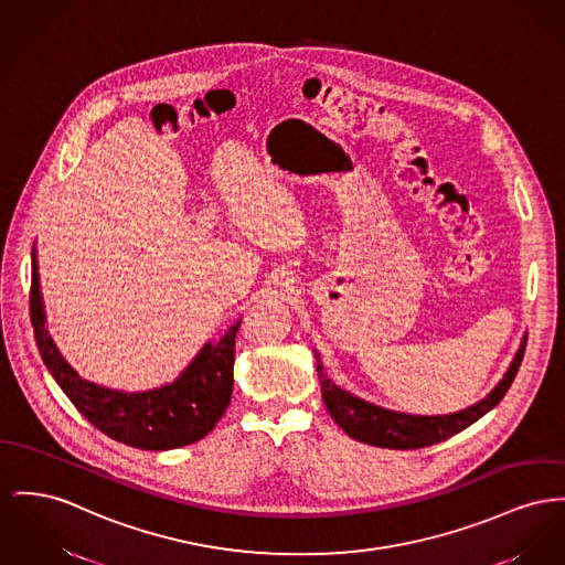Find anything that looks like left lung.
Listing matches in <instances>:
<instances>
[{
    "label": "left lung",
    "mask_w": 565,
    "mask_h": 565,
    "mask_svg": "<svg viewBox=\"0 0 565 565\" xmlns=\"http://www.w3.org/2000/svg\"><path fill=\"white\" fill-rule=\"evenodd\" d=\"M525 343H527V337H523L508 371L503 373V377L499 380L495 388L487 397L467 405L459 412L433 414V416L388 409V407L369 403L365 398L343 391L324 373V365H322L318 352H316V365H318V377H320L324 405H327L332 420L352 439H359L363 444L377 446V448L414 450V448H425V446H433L437 441H444V439L463 431L476 420H480L487 412H491L508 393V388L521 366V361H523Z\"/></svg>",
    "instance_id": "obj_1"
}]
</instances>
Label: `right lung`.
I'll use <instances>...</instances> for the list:
<instances>
[{
  "label": "right lung",
  "mask_w": 565,
  "mask_h": 565,
  "mask_svg": "<svg viewBox=\"0 0 565 565\" xmlns=\"http://www.w3.org/2000/svg\"><path fill=\"white\" fill-rule=\"evenodd\" d=\"M30 313L40 356L60 388L96 429L121 444L140 450H170L194 444L217 425L231 403L234 337L241 318L217 341L209 339L172 382L128 393L81 377L62 356L46 331L35 245Z\"/></svg>",
  "instance_id": "1"
}]
</instances>
